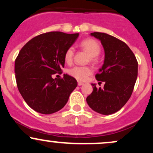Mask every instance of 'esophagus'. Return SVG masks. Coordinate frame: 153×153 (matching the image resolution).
<instances>
[{
  "instance_id": "34e87169",
  "label": "esophagus",
  "mask_w": 153,
  "mask_h": 153,
  "mask_svg": "<svg viewBox=\"0 0 153 153\" xmlns=\"http://www.w3.org/2000/svg\"><path fill=\"white\" fill-rule=\"evenodd\" d=\"M78 85H83V82H80V81H78Z\"/></svg>"
}]
</instances>
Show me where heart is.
I'll use <instances>...</instances> for the list:
<instances>
[{
    "instance_id": "obj_1",
    "label": "heart",
    "mask_w": 153,
    "mask_h": 153,
    "mask_svg": "<svg viewBox=\"0 0 153 153\" xmlns=\"http://www.w3.org/2000/svg\"><path fill=\"white\" fill-rule=\"evenodd\" d=\"M81 46L84 50H85L91 56V60L96 61L98 56L101 52V48L100 44L94 39L88 38L83 39L80 42ZM73 57H74V48L73 47H70L67 49L65 53V61L68 64H71L73 62ZM69 74L73 78H76L78 80H86L89 75L92 74L93 70L89 66H74L71 68L68 71Z\"/></svg>"
}]
</instances>
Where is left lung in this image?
I'll list each match as a JSON object with an SVG mask.
<instances>
[{"label": "left lung", "mask_w": 153, "mask_h": 153, "mask_svg": "<svg viewBox=\"0 0 153 153\" xmlns=\"http://www.w3.org/2000/svg\"><path fill=\"white\" fill-rule=\"evenodd\" d=\"M91 35L101 40L104 49V63L96 78L105 84L99 88L92 84L93 92L86 101L95 111L111 114L121 109L130 98L137 78L138 62L132 51L122 40L106 33Z\"/></svg>", "instance_id": "left-lung-1"}]
</instances>
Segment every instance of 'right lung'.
<instances>
[{"instance_id":"1","label":"right lung","mask_w":153,"mask_h":153,"mask_svg":"<svg viewBox=\"0 0 153 153\" xmlns=\"http://www.w3.org/2000/svg\"><path fill=\"white\" fill-rule=\"evenodd\" d=\"M79 34L51 31L35 36L22 47L15 60L14 71L18 89L26 103L43 114L58 111L68 102L78 82L62 73L65 53L73 45Z\"/></svg>"}]
</instances>
